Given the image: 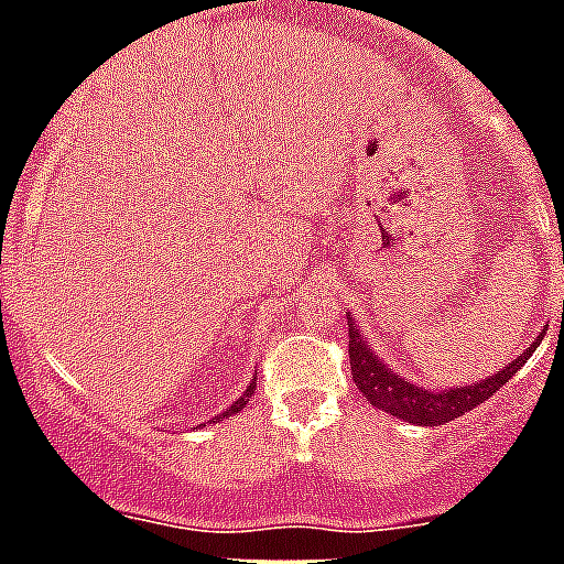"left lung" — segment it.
<instances>
[{"label": "left lung", "mask_w": 564, "mask_h": 564, "mask_svg": "<svg viewBox=\"0 0 564 564\" xmlns=\"http://www.w3.org/2000/svg\"><path fill=\"white\" fill-rule=\"evenodd\" d=\"M545 338V333H539L531 347L524 349L519 358L499 370L496 376H487L485 381H476V384L467 387H453V390H424L419 384H410L406 378H401L399 372H392L370 347L367 340L361 338L355 321H349V367H352V381L355 387L364 392V399L370 401L372 406L384 410V413L395 415V419H404L410 424H419V427H438L444 421L458 419L462 413L479 406L481 401H487L496 390L508 384L516 372L522 370V364H528L533 352H536L539 340Z\"/></svg>", "instance_id": "left-lung-1"}]
</instances>
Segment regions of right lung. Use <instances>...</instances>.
<instances>
[{
    "instance_id": "add662e5",
    "label": "right lung",
    "mask_w": 564,
    "mask_h": 564,
    "mask_svg": "<svg viewBox=\"0 0 564 564\" xmlns=\"http://www.w3.org/2000/svg\"><path fill=\"white\" fill-rule=\"evenodd\" d=\"M254 387H258V381H254V378H252V384L246 387V392H243V395H240V399H238V401H231V406H229V410H226V413H220V415H215V419H212V421L229 419V415L240 413V410H243V406H246V404H249V399H252V392H254Z\"/></svg>"
}]
</instances>
